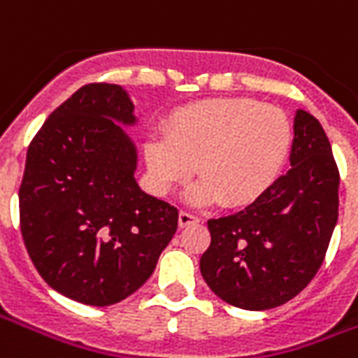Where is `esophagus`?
<instances>
[{
	"instance_id": "obj_1",
	"label": "esophagus",
	"mask_w": 358,
	"mask_h": 358,
	"mask_svg": "<svg viewBox=\"0 0 358 358\" xmlns=\"http://www.w3.org/2000/svg\"><path fill=\"white\" fill-rule=\"evenodd\" d=\"M199 222V217H195L192 213H186V210H180L178 215V226L180 228H184V226H189V224H197Z\"/></svg>"
}]
</instances>
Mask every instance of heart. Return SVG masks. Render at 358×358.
<instances>
[{
	"label": "heart",
	"instance_id": "b5f03b06",
	"mask_svg": "<svg viewBox=\"0 0 358 358\" xmlns=\"http://www.w3.org/2000/svg\"><path fill=\"white\" fill-rule=\"evenodd\" d=\"M293 128L284 110L245 97L189 103L166 124V138L145 143L151 184L169 194L186 184L194 169L199 182L187 201L241 207L255 201L284 171Z\"/></svg>",
	"mask_w": 358,
	"mask_h": 358
}]
</instances>
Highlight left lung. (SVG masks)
<instances>
[{
	"label": "left lung",
	"instance_id": "left-lung-1",
	"mask_svg": "<svg viewBox=\"0 0 358 358\" xmlns=\"http://www.w3.org/2000/svg\"><path fill=\"white\" fill-rule=\"evenodd\" d=\"M292 169L245 209L210 218L201 274L245 310L280 307L315 278L338 222L339 172L320 122L297 109Z\"/></svg>",
	"mask_w": 358,
	"mask_h": 358
}]
</instances>
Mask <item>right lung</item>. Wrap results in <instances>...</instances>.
<instances>
[{"label":"right lung","mask_w":358,"mask_h":358,"mask_svg":"<svg viewBox=\"0 0 358 358\" xmlns=\"http://www.w3.org/2000/svg\"><path fill=\"white\" fill-rule=\"evenodd\" d=\"M130 94L88 84L53 110L30 143L19 192L20 232L40 276L92 307L148 282L178 228V210L136 182Z\"/></svg>","instance_id":"add662e5"}]
</instances>
